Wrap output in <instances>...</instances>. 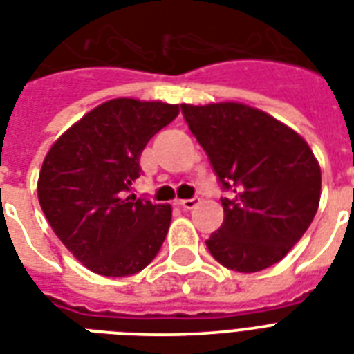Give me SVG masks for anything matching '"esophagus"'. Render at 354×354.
I'll return each instance as SVG.
<instances>
[{
    "label": "esophagus",
    "mask_w": 354,
    "mask_h": 354,
    "mask_svg": "<svg viewBox=\"0 0 354 354\" xmlns=\"http://www.w3.org/2000/svg\"><path fill=\"white\" fill-rule=\"evenodd\" d=\"M197 203H199V199H197V197H192V199H179V201H177V205L183 208H186V210H190V208L196 207Z\"/></svg>",
    "instance_id": "34e87169"
}]
</instances>
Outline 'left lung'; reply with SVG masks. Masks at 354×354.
Masks as SVG:
<instances>
[{
	"instance_id": "8db88e82",
	"label": "left lung",
	"mask_w": 354,
	"mask_h": 354,
	"mask_svg": "<svg viewBox=\"0 0 354 354\" xmlns=\"http://www.w3.org/2000/svg\"><path fill=\"white\" fill-rule=\"evenodd\" d=\"M223 190V223L207 240L221 266L266 270L288 253L319 207L322 169L294 129L253 106L225 101L180 105Z\"/></svg>"
}]
</instances>
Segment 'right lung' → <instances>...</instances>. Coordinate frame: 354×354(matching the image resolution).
Wrapping results in <instances>:
<instances>
[{
  "label": "right lung",
  "mask_w": 354,
  "mask_h": 354,
  "mask_svg": "<svg viewBox=\"0 0 354 354\" xmlns=\"http://www.w3.org/2000/svg\"><path fill=\"white\" fill-rule=\"evenodd\" d=\"M179 105L118 97L101 103L55 142L38 175V201L66 249L90 271L134 275L160 251L171 207L131 194L147 142Z\"/></svg>",
  "instance_id": "obj_1"
}]
</instances>
